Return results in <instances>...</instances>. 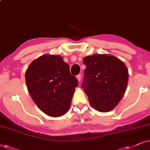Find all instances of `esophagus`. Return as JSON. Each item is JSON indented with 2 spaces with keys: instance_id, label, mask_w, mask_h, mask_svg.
Instances as JSON below:
<instances>
[{
  "instance_id": "esophagus-1",
  "label": "esophagus",
  "mask_w": 150,
  "mask_h": 150,
  "mask_svg": "<svg viewBox=\"0 0 150 150\" xmlns=\"http://www.w3.org/2000/svg\"><path fill=\"white\" fill-rule=\"evenodd\" d=\"M77 80H78L79 82H80V81H81V75H80V74H79V75H77Z\"/></svg>"
}]
</instances>
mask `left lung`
Listing matches in <instances>:
<instances>
[{
	"label": "left lung",
	"instance_id": "8db88e82",
	"mask_svg": "<svg viewBox=\"0 0 150 150\" xmlns=\"http://www.w3.org/2000/svg\"><path fill=\"white\" fill-rule=\"evenodd\" d=\"M84 78L81 86L89 102L97 111L112 110L124 95L128 81V70L113 55L95 54L85 57Z\"/></svg>",
	"mask_w": 150,
	"mask_h": 150
}]
</instances>
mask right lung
I'll list each match as a JSON object with an SVG mask.
<instances>
[{
    "label": "right lung",
    "instance_id": "1",
    "mask_svg": "<svg viewBox=\"0 0 150 150\" xmlns=\"http://www.w3.org/2000/svg\"><path fill=\"white\" fill-rule=\"evenodd\" d=\"M26 84L32 99L46 115L62 116L69 111L75 88L78 86L69 66L59 55H43L30 64Z\"/></svg>",
    "mask_w": 150,
    "mask_h": 150
}]
</instances>
